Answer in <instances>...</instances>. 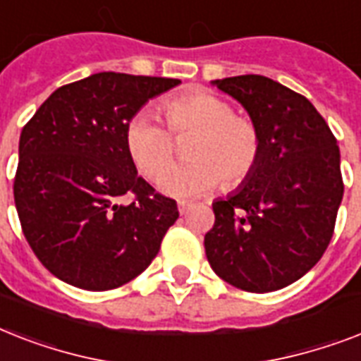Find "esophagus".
I'll return each mask as SVG.
<instances>
[{"mask_svg":"<svg viewBox=\"0 0 361 361\" xmlns=\"http://www.w3.org/2000/svg\"><path fill=\"white\" fill-rule=\"evenodd\" d=\"M192 202H189V200H178V212H180L181 215H185L189 209H191Z\"/></svg>","mask_w":361,"mask_h":361,"instance_id":"obj_1","label":"esophagus"}]
</instances>
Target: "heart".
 I'll return each instance as SVG.
<instances>
[{
    "label": "heart",
    "mask_w": 361,
    "mask_h": 361,
    "mask_svg": "<svg viewBox=\"0 0 361 361\" xmlns=\"http://www.w3.org/2000/svg\"><path fill=\"white\" fill-rule=\"evenodd\" d=\"M169 129L175 135L195 133L188 145L189 164L170 173L173 139L152 110L136 112L125 127V147L142 174L159 181L172 197H195L219 185H241L255 172L262 140L257 125L236 114L234 104L209 92H185L163 101Z\"/></svg>",
    "instance_id": "obj_1"
}]
</instances>
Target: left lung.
I'll list each match as a JSON object with an SVG mask.
<instances>
[{"mask_svg":"<svg viewBox=\"0 0 361 361\" xmlns=\"http://www.w3.org/2000/svg\"><path fill=\"white\" fill-rule=\"evenodd\" d=\"M247 110L262 140L255 172L215 200L204 236L215 274L247 292L292 285L324 255L343 200L334 133L300 93L260 75L214 80Z\"/></svg>","mask_w":361,"mask_h":361,"instance_id":"left-lung-1","label":"left lung"}]
</instances>
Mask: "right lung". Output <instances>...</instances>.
Instances as JSON below:
<instances>
[{
	"label": "right lung",
	"instance_id": "obj_1",
	"mask_svg": "<svg viewBox=\"0 0 361 361\" xmlns=\"http://www.w3.org/2000/svg\"><path fill=\"white\" fill-rule=\"evenodd\" d=\"M178 84L97 73L58 87L24 125L14 204L25 240L58 279L112 290L159 252L180 217L178 204L138 176L125 127L149 99Z\"/></svg>",
	"mask_w": 361,
	"mask_h": 361
}]
</instances>
